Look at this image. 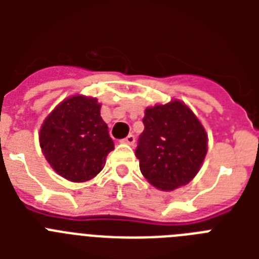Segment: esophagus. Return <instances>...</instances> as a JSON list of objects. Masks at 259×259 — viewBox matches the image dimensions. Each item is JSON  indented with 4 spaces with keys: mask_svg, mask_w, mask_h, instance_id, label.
Listing matches in <instances>:
<instances>
[{
    "mask_svg": "<svg viewBox=\"0 0 259 259\" xmlns=\"http://www.w3.org/2000/svg\"><path fill=\"white\" fill-rule=\"evenodd\" d=\"M122 142H123V144H127V145H134V142H136V137H134L133 134H129L127 137L122 140Z\"/></svg>",
    "mask_w": 259,
    "mask_h": 259,
    "instance_id": "1",
    "label": "esophagus"
}]
</instances>
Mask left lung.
<instances>
[{"instance_id": "obj_1", "label": "left lung", "mask_w": 259, "mask_h": 259, "mask_svg": "<svg viewBox=\"0 0 259 259\" xmlns=\"http://www.w3.org/2000/svg\"><path fill=\"white\" fill-rule=\"evenodd\" d=\"M142 123L136 156L146 180L162 191L192 180L207 154V134L191 109L179 101L148 107Z\"/></svg>"}]
</instances>
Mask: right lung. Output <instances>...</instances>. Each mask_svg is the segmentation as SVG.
Returning a JSON list of instances; mask_svg holds the SVG:
<instances>
[{
  "label": "right lung",
  "instance_id": "right-lung-1",
  "mask_svg": "<svg viewBox=\"0 0 259 259\" xmlns=\"http://www.w3.org/2000/svg\"><path fill=\"white\" fill-rule=\"evenodd\" d=\"M40 146L60 176L80 183L101 172L114 142L97 99L76 95L63 101L44 121Z\"/></svg>",
  "mask_w": 259,
  "mask_h": 259
}]
</instances>
